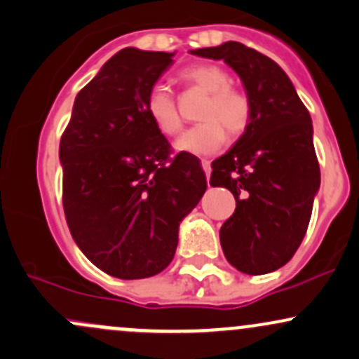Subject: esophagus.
<instances>
[{
  "instance_id": "34e87169",
  "label": "esophagus",
  "mask_w": 359,
  "mask_h": 359,
  "mask_svg": "<svg viewBox=\"0 0 359 359\" xmlns=\"http://www.w3.org/2000/svg\"><path fill=\"white\" fill-rule=\"evenodd\" d=\"M201 168H203L206 178L210 180V175H212V164H210L208 159H201Z\"/></svg>"
}]
</instances>
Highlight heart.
Wrapping results in <instances>:
<instances>
[{
    "label": "heart",
    "instance_id": "obj_1",
    "mask_svg": "<svg viewBox=\"0 0 359 359\" xmlns=\"http://www.w3.org/2000/svg\"><path fill=\"white\" fill-rule=\"evenodd\" d=\"M180 79L189 86L208 94L201 109V124L184 130L176 139L175 149L178 153L193 156H210L225 146L226 129L231 136L245 133L250 124L252 107L245 94L231 88V77L225 70L212 63L188 67L180 74ZM146 112L154 128L164 136H172L181 129V117L176 109L170 88L164 83H156L146 99Z\"/></svg>",
    "mask_w": 359,
    "mask_h": 359
}]
</instances>
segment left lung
Listing matches in <instances>:
<instances>
[{"label": "left lung", "instance_id": "left-lung-1", "mask_svg": "<svg viewBox=\"0 0 359 359\" xmlns=\"http://www.w3.org/2000/svg\"><path fill=\"white\" fill-rule=\"evenodd\" d=\"M189 53L225 62L252 107L245 133L212 163L210 184L237 201L220 229L223 254L248 276L273 272L301 245L321 184L309 111L287 74L254 48L226 41Z\"/></svg>", "mask_w": 359, "mask_h": 359}]
</instances>
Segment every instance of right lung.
<instances>
[{"label": "right lung", "instance_id": "right-lung-1", "mask_svg": "<svg viewBox=\"0 0 359 359\" xmlns=\"http://www.w3.org/2000/svg\"><path fill=\"white\" fill-rule=\"evenodd\" d=\"M175 53L129 46L75 97L60 141L63 210L75 243L95 267L146 279L170 265L178 230L206 191L193 154L170 158L146 99Z\"/></svg>", "mask_w": 359, "mask_h": 359}]
</instances>
